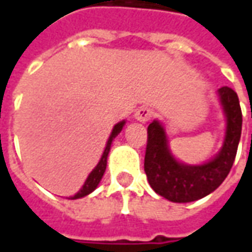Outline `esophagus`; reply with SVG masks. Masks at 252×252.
I'll use <instances>...</instances> for the list:
<instances>
[{
    "label": "esophagus",
    "mask_w": 252,
    "mask_h": 252,
    "mask_svg": "<svg viewBox=\"0 0 252 252\" xmlns=\"http://www.w3.org/2000/svg\"><path fill=\"white\" fill-rule=\"evenodd\" d=\"M151 117H153V110L150 108H146V106H143V108L135 112V119L137 121H140V123H147Z\"/></svg>",
    "instance_id": "esophagus-1"
}]
</instances>
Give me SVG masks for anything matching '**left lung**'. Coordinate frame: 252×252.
Returning a JSON list of instances; mask_svg holds the SVG:
<instances>
[{
    "instance_id": "left-lung-1",
    "label": "left lung",
    "mask_w": 252,
    "mask_h": 252,
    "mask_svg": "<svg viewBox=\"0 0 252 252\" xmlns=\"http://www.w3.org/2000/svg\"><path fill=\"white\" fill-rule=\"evenodd\" d=\"M225 119V135L221 148L208 162L188 164L175 158L169 137L159 120L147 128L148 139L144 171L155 193L171 202H191L211 194L227 178L238 151L242 135V110L238 94L228 86L217 90Z\"/></svg>"
}]
</instances>
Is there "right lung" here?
I'll list each match as a JSON object with an SVG mask.
<instances>
[{
    "label": "right lung",
    "instance_id": "right-lung-1",
    "mask_svg": "<svg viewBox=\"0 0 252 252\" xmlns=\"http://www.w3.org/2000/svg\"><path fill=\"white\" fill-rule=\"evenodd\" d=\"M126 126V120L120 121V123H117L115 126H113V129L110 132V136L108 139V142H106V146H105V150L102 155H101V159L98 160V163L97 166L92 170V173L88 175V178L85 181V184L82 185V188L78 190V193H75L71 197H68V200H77V198H82L85 195L90 194L92 191L97 189V186L99 185V182L102 180V177H104L105 170H106V163H108V155H109L110 151V146H112V143L115 140V137L123 131V126Z\"/></svg>",
    "mask_w": 252,
    "mask_h": 252
}]
</instances>
